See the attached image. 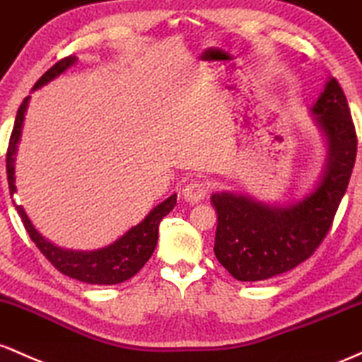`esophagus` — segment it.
Listing matches in <instances>:
<instances>
[{
    "mask_svg": "<svg viewBox=\"0 0 362 362\" xmlns=\"http://www.w3.org/2000/svg\"><path fill=\"white\" fill-rule=\"evenodd\" d=\"M206 193H209V185H206V182L192 181L185 186V189H182V198L188 203H192V205H194V203L202 202L203 198L206 197Z\"/></svg>",
    "mask_w": 362,
    "mask_h": 362,
    "instance_id": "1",
    "label": "esophagus"
}]
</instances>
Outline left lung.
I'll use <instances>...</instances> for the list:
<instances>
[{
  "label": "left lung",
  "mask_w": 362,
  "mask_h": 362,
  "mask_svg": "<svg viewBox=\"0 0 362 362\" xmlns=\"http://www.w3.org/2000/svg\"><path fill=\"white\" fill-rule=\"evenodd\" d=\"M310 111L322 132L327 157L318 181L303 198L275 205L230 192L210 197L217 210L215 257L241 282L272 279L310 258L330 230L347 189L357 136L345 93L334 76Z\"/></svg>",
  "instance_id": "1"
}]
</instances>
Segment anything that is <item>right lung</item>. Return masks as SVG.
Masks as SVG:
<instances>
[{"instance_id": "right-lung-1", "label": "right lung", "mask_w": 362, "mask_h": 362, "mask_svg": "<svg viewBox=\"0 0 362 362\" xmlns=\"http://www.w3.org/2000/svg\"><path fill=\"white\" fill-rule=\"evenodd\" d=\"M76 61H78L76 56H68V58L58 61L51 70H47L40 76L37 83L34 85V90H37V88L44 87V85L52 82L54 78H58L64 71L70 70ZM28 100H30V95L25 97L23 103L20 104L6 152V174L11 194L17 193V186H15V156H17L18 141L20 136H22L23 119H25ZM176 198V193L170 194L169 198H165L159 205L153 206L144 221L138 222L136 226L129 227L127 233L119 235L115 243L92 251L64 250V247L56 246L54 243L44 238L35 229L22 205L15 206H17V212L20 218H22L23 226H25L32 241L35 243L40 253L49 259L61 274L80 280V282L95 284V286H115V284H121L124 280L132 279L133 275H136L141 267L148 262V258L152 257L157 245V239H159L160 221L174 209Z\"/></svg>"}]
</instances>
